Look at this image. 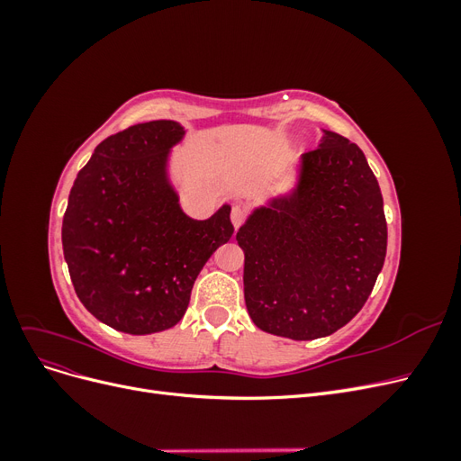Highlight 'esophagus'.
Wrapping results in <instances>:
<instances>
[{
    "label": "esophagus",
    "mask_w": 461,
    "mask_h": 461,
    "mask_svg": "<svg viewBox=\"0 0 461 461\" xmlns=\"http://www.w3.org/2000/svg\"><path fill=\"white\" fill-rule=\"evenodd\" d=\"M244 219H246L244 207H242L240 203H234V205H232V212H230V221H232L234 229H239V227L242 225V222H244Z\"/></svg>",
    "instance_id": "1"
}]
</instances>
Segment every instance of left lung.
I'll return each mask as SVG.
<instances>
[{
    "label": "left lung",
    "mask_w": 461,
    "mask_h": 461,
    "mask_svg": "<svg viewBox=\"0 0 461 461\" xmlns=\"http://www.w3.org/2000/svg\"><path fill=\"white\" fill-rule=\"evenodd\" d=\"M290 190L249 212L244 300L258 329L292 340L329 337L367 302L386 256L383 194L356 144L323 131Z\"/></svg>",
    "instance_id": "left-lung-1"
}]
</instances>
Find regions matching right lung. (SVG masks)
Instances as JSON below:
<instances>
[{"mask_svg":"<svg viewBox=\"0 0 461 461\" xmlns=\"http://www.w3.org/2000/svg\"><path fill=\"white\" fill-rule=\"evenodd\" d=\"M186 131L149 121L97 146L68 194L61 240L82 305L102 323L151 334L183 319L205 261L230 240V205L209 219L180 207L171 151Z\"/></svg>","mask_w":461,"mask_h":461,"instance_id":"obj_1","label":"right lung"}]
</instances>
